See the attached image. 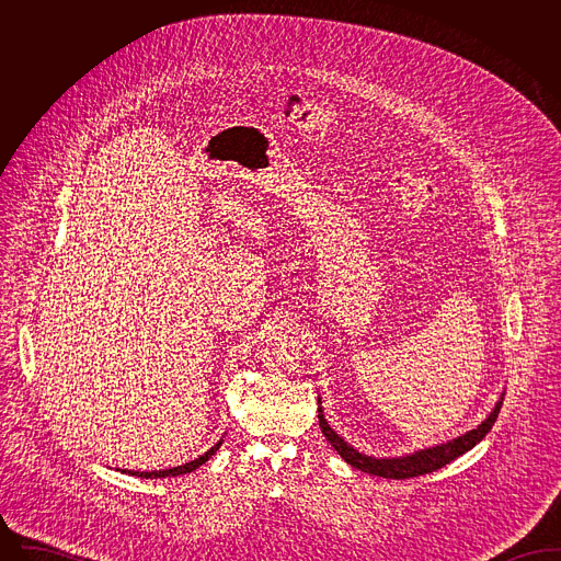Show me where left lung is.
<instances>
[{
	"label": "left lung",
	"mask_w": 561,
	"mask_h": 561,
	"mask_svg": "<svg viewBox=\"0 0 561 561\" xmlns=\"http://www.w3.org/2000/svg\"><path fill=\"white\" fill-rule=\"evenodd\" d=\"M503 405V398L496 401L494 410L488 414L485 421H481L471 431H467L465 435L456 437L448 444H439L433 448H425L414 454H405V456H398V458H374L368 454L357 453L353 446H348L347 442L325 423L321 408H318V419H320L321 433L325 435V439L332 444V448L345 458L351 467L370 473V476H378V478H387V480H410V478H419L425 473H433L442 467H446L448 462H453L454 458H458L460 454L469 453L476 444H480L481 439L488 435V431L496 423L499 412Z\"/></svg>",
	"instance_id": "8db88e82"
}]
</instances>
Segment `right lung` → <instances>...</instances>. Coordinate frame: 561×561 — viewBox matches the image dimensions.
<instances>
[{"label":"right lung","mask_w":561,"mask_h":561,"mask_svg":"<svg viewBox=\"0 0 561 561\" xmlns=\"http://www.w3.org/2000/svg\"><path fill=\"white\" fill-rule=\"evenodd\" d=\"M220 444H222V439L218 442V444H214L213 448L208 450L206 454H202L199 458H195V460H188L185 465H181V467H172V469H163V471H124V473H130V476H136V478H145V480H153V478H176V476H185V473H191V471H195L197 467H202L210 456L216 454V450L220 448Z\"/></svg>","instance_id":"1"}]
</instances>
